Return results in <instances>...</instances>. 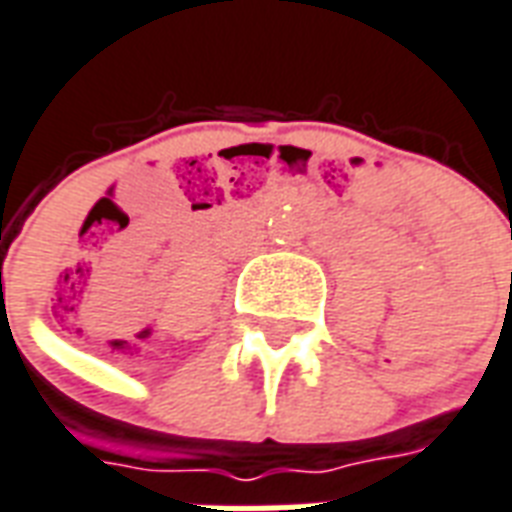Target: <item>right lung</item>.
Instances as JSON below:
<instances>
[{"label": "right lung", "mask_w": 512, "mask_h": 512, "mask_svg": "<svg viewBox=\"0 0 512 512\" xmlns=\"http://www.w3.org/2000/svg\"><path fill=\"white\" fill-rule=\"evenodd\" d=\"M108 192H111V189H108Z\"/></svg>", "instance_id": "add662e5"}]
</instances>
